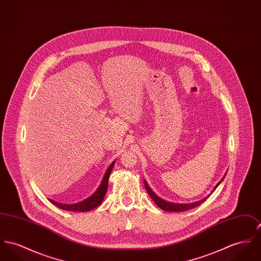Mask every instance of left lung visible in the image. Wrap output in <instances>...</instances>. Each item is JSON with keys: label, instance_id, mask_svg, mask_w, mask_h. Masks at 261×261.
Masks as SVG:
<instances>
[{"label": "left lung", "instance_id": "1", "mask_svg": "<svg viewBox=\"0 0 261 261\" xmlns=\"http://www.w3.org/2000/svg\"><path fill=\"white\" fill-rule=\"evenodd\" d=\"M225 175H226V173L224 174V176L222 177V179L216 185V187L214 188V190L212 191V193H211L210 195H207L206 197H204L203 199H201L200 201H194V202H191V203H175V202L165 201V200L161 199L160 197H158V196L152 191V189L149 187L148 182L145 180H144V184H145V188H146V190H147L149 196L151 197V199H152L153 201H155V203H156L160 208L164 210V211H167V212H184V211H188V210L197 207V206H199L201 203H202L203 201H205V200L214 193V191L220 186V184H221V181L224 179Z\"/></svg>", "mask_w": 261, "mask_h": 261}]
</instances>
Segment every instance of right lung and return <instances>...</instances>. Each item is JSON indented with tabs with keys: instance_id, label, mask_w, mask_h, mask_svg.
<instances>
[{
	"instance_id": "add662e5",
	"label": "right lung",
	"mask_w": 261,
	"mask_h": 261,
	"mask_svg": "<svg viewBox=\"0 0 261 261\" xmlns=\"http://www.w3.org/2000/svg\"><path fill=\"white\" fill-rule=\"evenodd\" d=\"M115 161L116 160L113 161L110 164V166L108 167V169L106 170V172L103 176V179L101 180L100 185L97 188V190L91 196H89L87 199L80 201V202H75V203H60V202L54 201V200H49V201L51 203H54L55 205H57L58 207L63 210V211L82 212L83 213V212H88V211H91V210L97 207L103 201L104 197H105V194H106V191H107V188H108L109 176L111 174V171L113 169Z\"/></svg>"
}]
</instances>
